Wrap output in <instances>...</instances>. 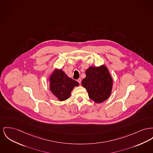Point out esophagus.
Instances as JSON below:
<instances>
[{
  "instance_id": "obj_1",
  "label": "esophagus",
  "mask_w": 153,
  "mask_h": 153,
  "mask_svg": "<svg viewBox=\"0 0 153 153\" xmlns=\"http://www.w3.org/2000/svg\"><path fill=\"white\" fill-rule=\"evenodd\" d=\"M77 81H78V82H79V84H81V78H79V79H78V80H77Z\"/></svg>"
}]
</instances>
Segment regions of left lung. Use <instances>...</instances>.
Segmentation results:
<instances>
[{"label":"left lung","mask_w":153,"mask_h":153,"mask_svg":"<svg viewBox=\"0 0 153 153\" xmlns=\"http://www.w3.org/2000/svg\"><path fill=\"white\" fill-rule=\"evenodd\" d=\"M86 77L81 84L87 91L90 99L102 103L109 98L113 88V79L108 68L103 65L90 66L85 71Z\"/></svg>","instance_id":"1"}]
</instances>
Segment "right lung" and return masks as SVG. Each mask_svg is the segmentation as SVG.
<instances>
[{"label":"right lung","instance_id":"right-lung-1","mask_svg":"<svg viewBox=\"0 0 153 153\" xmlns=\"http://www.w3.org/2000/svg\"><path fill=\"white\" fill-rule=\"evenodd\" d=\"M79 84L69 77L61 69L55 68L49 77L50 90L59 101H63L71 97V92Z\"/></svg>","mask_w":153,"mask_h":153}]
</instances>
